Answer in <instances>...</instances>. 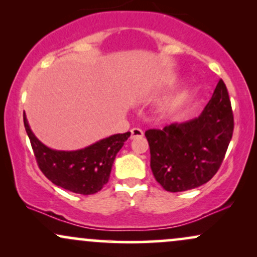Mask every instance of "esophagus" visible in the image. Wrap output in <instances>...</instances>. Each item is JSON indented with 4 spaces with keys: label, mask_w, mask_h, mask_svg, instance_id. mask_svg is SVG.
Wrapping results in <instances>:
<instances>
[{
    "label": "esophagus",
    "mask_w": 257,
    "mask_h": 257,
    "mask_svg": "<svg viewBox=\"0 0 257 257\" xmlns=\"http://www.w3.org/2000/svg\"><path fill=\"white\" fill-rule=\"evenodd\" d=\"M131 133H132L131 139H138V138H143L144 137V132L141 131V129H139V128H133Z\"/></svg>",
    "instance_id": "34e87169"
}]
</instances>
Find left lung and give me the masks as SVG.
I'll list each match as a JSON object with an SVG mask.
<instances>
[{"instance_id": "left-lung-1", "label": "left lung", "mask_w": 257, "mask_h": 257, "mask_svg": "<svg viewBox=\"0 0 257 257\" xmlns=\"http://www.w3.org/2000/svg\"><path fill=\"white\" fill-rule=\"evenodd\" d=\"M233 128L228 91L220 79L197 118L146 131L155 179L169 192H182L206 184L225 158Z\"/></svg>"}]
</instances>
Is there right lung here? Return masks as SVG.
Segmentation results:
<instances>
[{"mask_svg": "<svg viewBox=\"0 0 257 257\" xmlns=\"http://www.w3.org/2000/svg\"><path fill=\"white\" fill-rule=\"evenodd\" d=\"M24 125L41 172L54 185L78 194L99 192L110 179L114 158L131 132L114 134L76 151L47 147L32 133L24 112Z\"/></svg>", "mask_w": 257, "mask_h": 257, "instance_id": "add662e5", "label": "right lung"}]
</instances>
